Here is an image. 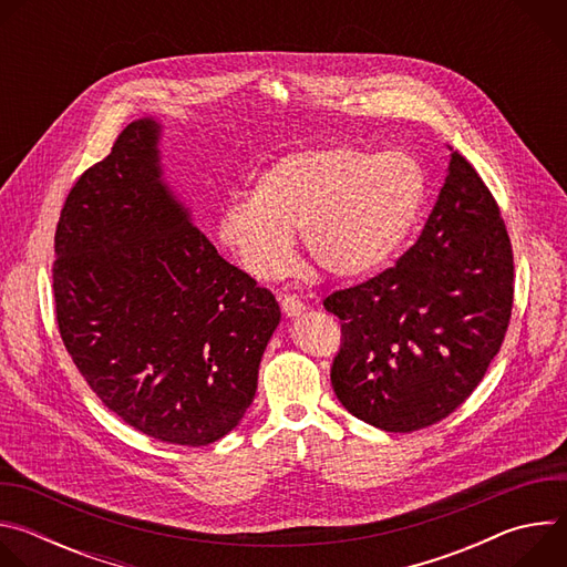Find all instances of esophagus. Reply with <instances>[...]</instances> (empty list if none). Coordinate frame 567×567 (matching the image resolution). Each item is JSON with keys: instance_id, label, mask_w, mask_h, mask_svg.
<instances>
[{"instance_id": "1", "label": "esophagus", "mask_w": 567, "mask_h": 567, "mask_svg": "<svg viewBox=\"0 0 567 567\" xmlns=\"http://www.w3.org/2000/svg\"><path fill=\"white\" fill-rule=\"evenodd\" d=\"M280 305H282V311L287 318H298L305 311V302L298 296H282Z\"/></svg>"}]
</instances>
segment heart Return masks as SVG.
<instances>
[{"label": "heart", "instance_id": "heart-1", "mask_svg": "<svg viewBox=\"0 0 567 567\" xmlns=\"http://www.w3.org/2000/svg\"><path fill=\"white\" fill-rule=\"evenodd\" d=\"M426 190L422 166L403 152L296 150L258 171L247 197L221 208L215 241L251 278L274 280L291 267L298 230L322 271L359 278L385 267L406 245Z\"/></svg>", "mask_w": 567, "mask_h": 567}]
</instances>
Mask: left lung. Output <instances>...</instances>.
Returning <instances> with one entry per match:
<instances>
[{
	"instance_id": "obj_1",
	"label": "left lung",
	"mask_w": 567,
	"mask_h": 567,
	"mask_svg": "<svg viewBox=\"0 0 567 567\" xmlns=\"http://www.w3.org/2000/svg\"><path fill=\"white\" fill-rule=\"evenodd\" d=\"M512 302L514 258L501 208L451 150L446 182L415 245L392 269L322 300L343 320L332 363L339 401L388 433L444 420L498 354Z\"/></svg>"
}]
</instances>
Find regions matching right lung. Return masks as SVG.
I'll return each instance as SVG.
<instances>
[{
    "label": "right lung",
    "mask_w": 567,
    "mask_h": 567,
    "mask_svg": "<svg viewBox=\"0 0 567 567\" xmlns=\"http://www.w3.org/2000/svg\"><path fill=\"white\" fill-rule=\"evenodd\" d=\"M158 141V121L130 123L71 188L55 228V316L112 413L147 437L206 446L251 406L280 307L193 224Z\"/></svg>",
    "instance_id": "add662e5"
}]
</instances>
